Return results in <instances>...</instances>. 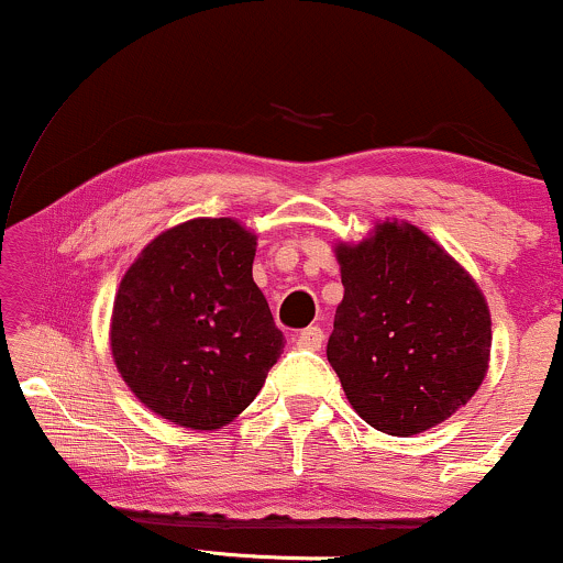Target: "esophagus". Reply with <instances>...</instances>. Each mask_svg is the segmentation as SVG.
I'll list each match as a JSON object with an SVG mask.
<instances>
[{"label":"esophagus","instance_id":"obj_1","mask_svg":"<svg viewBox=\"0 0 563 563\" xmlns=\"http://www.w3.org/2000/svg\"><path fill=\"white\" fill-rule=\"evenodd\" d=\"M322 341H325V333H322V328H318V325L303 328V331L296 335V346L312 349V352H318V349L322 346Z\"/></svg>","mask_w":563,"mask_h":563}]
</instances>
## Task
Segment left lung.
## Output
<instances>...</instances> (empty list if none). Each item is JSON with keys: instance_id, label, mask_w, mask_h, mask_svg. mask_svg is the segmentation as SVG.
Instances as JSON below:
<instances>
[{"instance_id": "left-lung-1", "label": "left lung", "mask_w": 563, "mask_h": 563, "mask_svg": "<svg viewBox=\"0 0 563 563\" xmlns=\"http://www.w3.org/2000/svg\"><path fill=\"white\" fill-rule=\"evenodd\" d=\"M344 299L328 363L349 405L373 429L412 437L448 421L489 367L493 318L461 262L421 228L376 222L363 241L333 245Z\"/></svg>"}]
</instances>
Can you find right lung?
<instances>
[{
  "instance_id": "add662e5",
  "label": "right lung",
  "mask_w": 563,
  "mask_h": 563,
  "mask_svg": "<svg viewBox=\"0 0 563 563\" xmlns=\"http://www.w3.org/2000/svg\"><path fill=\"white\" fill-rule=\"evenodd\" d=\"M254 256L256 235L238 219L198 217L153 238L121 277L108 333L115 371L169 423L235 421L280 357Z\"/></svg>"
}]
</instances>
